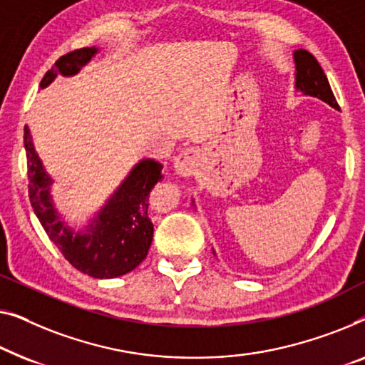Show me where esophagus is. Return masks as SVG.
<instances>
[{"instance_id": "34e87169", "label": "esophagus", "mask_w": 365, "mask_h": 365, "mask_svg": "<svg viewBox=\"0 0 365 365\" xmlns=\"http://www.w3.org/2000/svg\"><path fill=\"white\" fill-rule=\"evenodd\" d=\"M200 165V152L197 148H185L180 153H178L175 162H173V167H175V172L182 177H190L197 172Z\"/></svg>"}]
</instances>
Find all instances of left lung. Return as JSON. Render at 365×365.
<instances>
[{"mask_svg": "<svg viewBox=\"0 0 365 365\" xmlns=\"http://www.w3.org/2000/svg\"><path fill=\"white\" fill-rule=\"evenodd\" d=\"M296 61V89L304 92L306 96L317 97V99L327 102V104L337 109L339 104L336 101L332 89L327 81L324 71L317 63V59L309 51L297 49L294 53Z\"/></svg>", "mask_w": 365, "mask_h": 365, "instance_id": "1", "label": "left lung"}]
</instances>
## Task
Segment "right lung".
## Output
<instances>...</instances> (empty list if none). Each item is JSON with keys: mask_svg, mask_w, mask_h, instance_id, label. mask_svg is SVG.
<instances>
[{"mask_svg": "<svg viewBox=\"0 0 365 365\" xmlns=\"http://www.w3.org/2000/svg\"><path fill=\"white\" fill-rule=\"evenodd\" d=\"M97 53L96 48H81L61 56L44 74L41 87H46L58 74L73 76ZM28 158L29 202L39 223L66 259L92 278H115L129 273L145 259L153 238V225L148 218V197L162 180V163L142 160L120 185L84 235H74L56 213L51 200V180L44 172L29 130H24Z\"/></svg>", "mask_w": 365, "mask_h": 365, "instance_id": "1", "label": "right lung"}]
</instances>
